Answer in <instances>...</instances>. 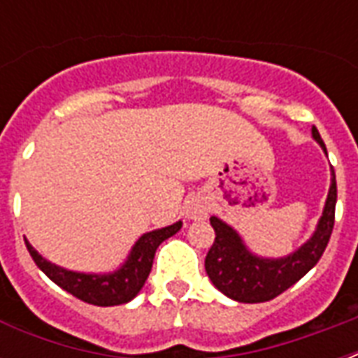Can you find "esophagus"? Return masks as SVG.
<instances>
[{"label":"esophagus","instance_id":"34e87169","mask_svg":"<svg viewBox=\"0 0 358 358\" xmlns=\"http://www.w3.org/2000/svg\"><path fill=\"white\" fill-rule=\"evenodd\" d=\"M209 215V205L203 197H194L187 203L186 207V218L187 220H205Z\"/></svg>","mask_w":358,"mask_h":358}]
</instances>
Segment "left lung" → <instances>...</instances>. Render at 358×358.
<instances>
[{
    "instance_id": "1",
    "label": "left lung",
    "mask_w": 358,
    "mask_h": 358,
    "mask_svg": "<svg viewBox=\"0 0 358 358\" xmlns=\"http://www.w3.org/2000/svg\"><path fill=\"white\" fill-rule=\"evenodd\" d=\"M310 132L316 143L326 153V145L316 126H313ZM336 201L338 186L331 169L330 189L315 232L293 253L278 259L255 255L232 226L226 224L218 217H210V226L215 228L217 238L205 259V270L213 285L218 292L224 293L226 297L240 303H264L284 293L320 261L334 230Z\"/></svg>"
}]
</instances>
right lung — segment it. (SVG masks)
I'll use <instances>...</instances> for the list:
<instances>
[{"instance_id":"1","label":"right lung","mask_w":358,"mask_h":358,"mask_svg":"<svg viewBox=\"0 0 358 358\" xmlns=\"http://www.w3.org/2000/svg\"><path fill=\"white\" fill-rule=\"evenodd\" d=\"M182 228V220L174 222L171 226H164L153 232H148L141 236L140 240L134 243L126 261L117 270L105 272V274H95V272H74L66 270L59 264L50 263L43 259L27 241V249L30 257L34 259L38 268L42 270L51 282H55L59 287H63L74 297H78L84 303L97 305V307H115L132 301L140 289L145 284L153 259H155L157 248L169 240L171 236L178 232Z\"/></svg>"}]
</instances>
